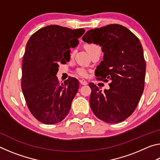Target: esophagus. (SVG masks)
Returning a JSON list of instances; mask_svg holds the SVG:
<instances>
[{"mask_svg":"<svg viewBox=\"0 0 160 160\" xmlns=\"http://www.w3.org/2000/svg\"><path fill=\"white\" fill-rule=\"evenodd\" d=\"M80 83L81 84V85H88V81H86L85 80H80Z\"/></svg>","mask_w":160,"mask_h":160,"instance_id":"obj_1","label":"esophagus"}]
</instances>
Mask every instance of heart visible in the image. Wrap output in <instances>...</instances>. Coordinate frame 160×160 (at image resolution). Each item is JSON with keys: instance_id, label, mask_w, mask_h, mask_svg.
<instances>
[{"instance_id": "heart-1", "label": "heart", "mask_w": 160, "mask_h": 160, "mask_svg": "<svg viewBox=\"0 0 160 160\" xmlns=\"http://www.w3.org/2000/svg\"><path fill=\"white\" fill-rule=\"evenodd\" d=\"M85 48L87 51H88V53H90L91 51H92L94 49H97V48H100L98 45H97L95 44H88L85 45ZM73 53H72V55ZM76 73L79 75L80 77H87L89 74L88 70L85 68H78L76 69L75 70Z\"/></svg>"}]
</instances>
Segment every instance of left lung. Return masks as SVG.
I'll list each match as a JSON object with an SVG mask.
<instances>
[{"label": "left lung", "instance_id": "left-lung-1", "mask_svg": "<svg viewBox=\"0 0 160 160\" xmlns=\"http://www.w3.org/2000/svg\"><path fill=\"white\" fill-rule=\"evenodd\" d=\"M82 39L102 47L104 60L97 67L95 75L104 82L111 80L109 90L104 92L89 83L91 109L104 122L120 123L133 113L144 90L146 66L141 43L129 29L117 24L92 29Z\"/></svg>", "mask_w": 160, "mask_h": 160}]
</instances>
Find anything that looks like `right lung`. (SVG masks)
Wrapping results in <instances>:
<instances>
[{"instance_id":"add662e5","label":"right lung","mask_w":160,"mask_h":160,"mask_svg":"<svg viewBox=\"0 0 160 160\" xmlns=\"http://www.w3.org/2000/svg\"><path fill=\"white\" fill-rule=\"evenodd\" d=\"M84 29L58 25L39 29L29 38L23 56L21 87L29 110L45 124L61 122L70 112L79 88L75 78L59 83L58 63L70 59V48L78 44Z\"/></svg>"}]
</instances>
